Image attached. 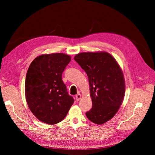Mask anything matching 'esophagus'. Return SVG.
Listing matches in <instances>:
<instances>
[{"mask_svg": "<svg viewBox=\"0 0 155 155\" xmlns=\"http://www.w3.org/2000/svg\"><path fill=\"white\" fill-rule=\"evenodd\" d=\"M81 94L78 93V94L76 96V101H79V100H81Z\"/></svg>", "mask_w": 155, "mask_h": 155, "instance_id": "1", "label": "esophagus"}]
</instances>
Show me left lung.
Instances as JSON below:
<instances>
[{"label":"left lung","mask_w":155,"mask_h":155,"mask_svg":"<svg viewBox=\"0 0 155 155\" xmlns=\"http://www.w3.org/2000/svg\"><path fill=\"white\" fill-rule=\"evenodd\" d=\"M74 60L88 78L92 107L86 116L96 124H104L113 118L123 102L125 83L122 70L106 51L80 53Z\"/></svg>","instance_id":"1"}]
</instances>
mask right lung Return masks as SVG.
<instances>
[{"instance_id":"obj_1","label":"right lung","mask_w":155,"mask_h":155,"mask_svg":"<svg viewBox=\"0 0 155 155\" xmlns=\"http://www.w3.org/2000/svg\"><path fill=\"white\" fill-rule=\"evenodd\" d=\"M70 56L63 53L42 54L28 69L25 96L29 109L42 122L54 125L67 116L74 100L69 96L62 74Z\"/></svg>"}]
</instances>
